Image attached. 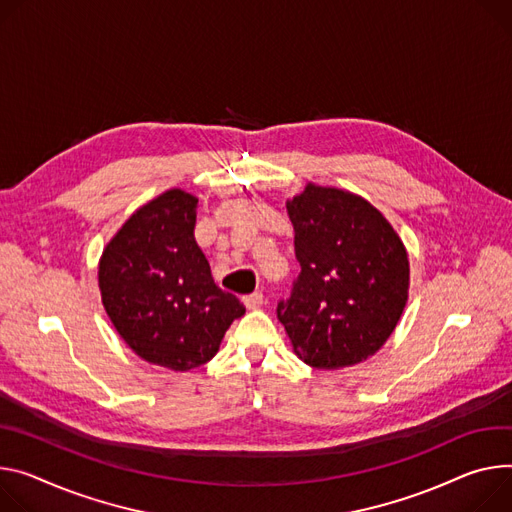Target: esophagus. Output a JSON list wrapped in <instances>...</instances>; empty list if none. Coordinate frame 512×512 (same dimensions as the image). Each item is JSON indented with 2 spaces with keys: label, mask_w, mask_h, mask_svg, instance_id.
<instances>
[{
  "label": "esophagus",
  "mask_w": 512,
  "mask_h": 512,
  "mask_svg": "<svg viewBox=\"0 0 512 512\" xmlns=\"http://www.w3.org/2000/svg\"><path fill=\"white\" fill-rule=\"evenodd\" d=\"M263 300H265V296L261 294V292H253V294H247L245 298H243V302H245V306L247 308H251V310H255V308H259L261 304H263Z\"/></svg>",
  "instance_id": "esophagus-1"
}]
</instances>
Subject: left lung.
Listing matches in <instances>:
<instances>
[{
    "mask_svg": "<svg viewBox=\"0 0 512 512\" xmlns=\"http://www.w3.org/2000/svg\"><path fill=\"white\" fill-rule=\"evenodd\" d=\"M288 214L300 271L275 312L296 355L318 369L371 357L408 298L402 241L369 202L335 188L308 183Z\"/></svg>",
    "mask_w": 512,
    "mask_h": 512,
    "instance_id": "obj_1",
    "label": "left lung"
}]
</instances>
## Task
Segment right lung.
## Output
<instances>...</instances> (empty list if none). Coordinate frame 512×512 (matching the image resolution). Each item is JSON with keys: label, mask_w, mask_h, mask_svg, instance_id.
I'll return each mask as SVG.
<instances>
[{"label": "right lung", "mask_w": 512, "mask_h": 512, "mask_svg": "<svg viewBox=\"0 0 512 512\" xmlns=\"http://www.w3.org/2000/svg\"><path fill=\"white\" fill-rule=\"evenodd\" d=\"M198 198L169 190L136 210L106 247L100 290L128 347L149 363L188 371L210 361L243 302L214 284L196 243Z\"/></svg>", "instance_id": "obj_1"}]
</instances>
